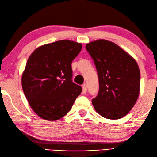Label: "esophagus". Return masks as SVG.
<instances>
[{
	"instance_id": "obj_1",
	"label": "esophagus",
	"mask_w": 157,
	"mask_h": 157,
	"mask_svg": "<svg viewBox=\"0 0 157 157\" xmlns=\"http://www.w3.org/2000/svg\"><path fill=\"white\" fill-rule=\"evenodd\" d=\"M82 92L83 94H85L86 92H87V85H86L85 84H84L82 85Z\"/></svg>"
}]
</instances>
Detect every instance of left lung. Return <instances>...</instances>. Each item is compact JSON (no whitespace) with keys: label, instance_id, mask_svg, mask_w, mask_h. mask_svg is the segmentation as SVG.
<instances>
[{"label":"left lung","instance_id":"1","mask_svg":"<svg viewBox=\"0 0 157 157\" xmlns=\"http://www.w3.org/2000/svg\"><path fill=\"white\" fill-rule=\"evenodd\" d=\"M86 50L94 60L99 92L92 102L103 117L118 120L135 105L140 94V68L133 57L115 43L106 40L90 42Z\"/></svg>","mask_w":157,"mask_h":157}]
</instances>
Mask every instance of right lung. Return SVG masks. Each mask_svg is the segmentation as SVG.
<instances>
[{
	"instance_id": "1",
	"label": "right lung",
	"mask_w": 157,
	"mask_h": 157,
	"mask_svg": "<svg viewBox=\"0 0 157 157\" xmlns=\"http://www.w3.org/2000/svg\"><path fill=\"white\" fill-rule=\"evenodd\" d=\"M81 43L59 40L37 48L30 55L22 75L24 94L33 110L50 121L66 115L82 87L72 80V62Z\"/></svg>"
}]
</instances>
